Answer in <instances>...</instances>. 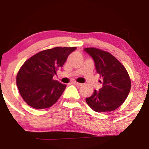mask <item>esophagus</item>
<instances>
[{
	"label": "esophagus",
	"mask_w": 149,
	"mask_h": 149,
	"mask_svg": "<svg viewBox=\"0 0 149 149\" xmlns=\"http://www.w3.org/2000/svg\"><path fill=\"white\" fill-rule=\"evenodd\" d=\"M73 84H74L75 85H76V86H78V87L82 86V84H81V83H77V82H73Z\"/></svg>",
	"instance_id": "esophagus-1"
}]
</instances>
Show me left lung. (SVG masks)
Masks as SVG:
<instances>
[{
    "instance_id": "obj_1",
    "label": "left lung",
    "mask_w": 149,
    "mask_h": 149,
    "mask_svg": "<svg viewBox=\"0 0 149 149\" xmlns=\"http://www.w3.org/2000/svg\"><path fill=\"white\" fill-rule=\"evenodd\" d=\"M95 62L100 75L102 87L95 90L92 96L85 99L87 104L96 112L116 110L125 101L131 88V81L125 68L110 53L95 47L85 48Z\"/></svg>"
}]
</instances>
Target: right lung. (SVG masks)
Returning <instances> with one entry per match:
<instances>
[{
  "instance_id": "add662e5",
  "label": "right lung",
  "mask_w": 149,
  "mask_h": 149,
  "mask_svg": "<svg viewBox=\"0 0 149 149\" xmlns=\"http://www.w3.org/2000/svg\"><path fill=\"white\" fill-rule=\"evenodd\" d=\"M76 49L57 47L45 49L25 61L17 75V85L26 104L34 109H42L57 102L66 85L52 78Z\"/></svg>"
}]
</instances>
